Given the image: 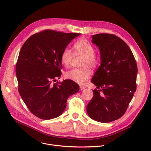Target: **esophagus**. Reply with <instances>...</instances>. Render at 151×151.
<instances>
[{
  "label": "esophagus",
  "instance_id": "34e87169",
  "mask_svg": "<svg viewBox=\"0 0 151 151\" xmlns=\"http://www.w3.org/2000/svg\"><path fill=\"white\" fill-rule=\"evenodd\" d=\"M80 89H81V91H82V90H84L85 88H86V87H85V86H82V85H80Z\"/></svg>",
  "mask_w": 151,
  "mask_h": 151
}]
</instances>
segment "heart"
<instances>
[{"mask_svg":"<svg viewBox=\"0 0 151 151\" xmlns=\"http://www.w3.org/2000/svg\"><path fill=\"white\" fill-rule=\"evenodd\" d=\"M74 54L83 56L81 60V68L73 69L65 73V77L81 85L85 84L92 74L91 68H95L99 64V57L94 52L93 46L86 39H79L73 44ZM73 57L72 50L65 48L60 55V60L63 65L68 67Z\"/></svg>","mask_w":151,"mask_h":151,"instance_id":"heart-1","label":"heart"}]
</instances>
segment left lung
<instances>
[{"label": "left lung", "mask_w": 151, "mask_h": 151, "mask_svg": "<svg viewBox=\"0 0 151 151\" xmlns=\"http://www.w3.org/2000/svg\"><path fill=\"white\" fill-rule=\"evenodd\" d=\"M92 42L99 47L101 63L91 80L96 89L86 110L92 119L111 122L124 115L136 91L137 65L129 47L117 36L96 34Z\"/></svg>", "instance_id": "left-lung-1"}]
</instances>
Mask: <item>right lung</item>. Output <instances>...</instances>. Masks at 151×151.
Returning a JSON list of instances; mask_svg holds the SVG:
<instances>
[{
    "label": "right lung",
    "instance_id": "right-lung-1",
    "mask_svg": "<svg viewBox=\"0 0 151 151\" xmlns=\"http://www.w3.org/2000/svg\"><path fill=\"white\" fill-rule=\"evenodd\" d=\"M79 35L45 30L32 35L20 50L16 65L18 91L29 110L40 119L60 116L68 98L79 90L70 79L55 83L61 76L63 50Z\"/></svg>",
    "mask_w": 151,
    "mask_h": 151
}]
</instances>
